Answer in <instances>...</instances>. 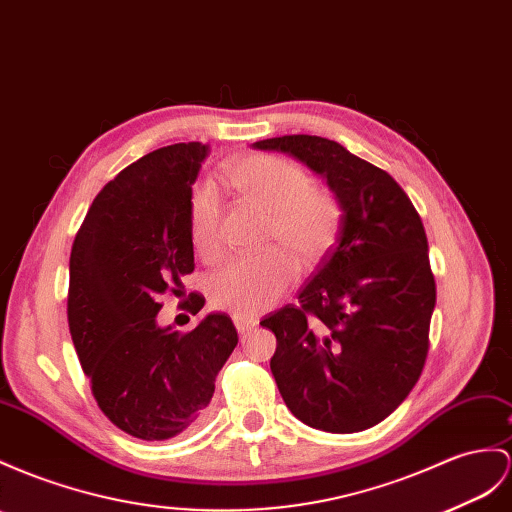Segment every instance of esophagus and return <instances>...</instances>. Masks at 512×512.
<instances>
[{
    "instance_id": "1",
    "label": "esophagus",
    "mask_w": 512,
    "mask_h": 512,
    "mask_svg": "<svg viewBox=\"0 0 512 512\" xmlns=\"http://www.w3.org/2000/svg\"><path fill=\"white\" fill-rule=\"evenodd\" d=\"M233 324H235V329H238V333L244 335V333L251 331L253 326H257V320H251V318H233Z\"/></svg>"
}]
</instances>
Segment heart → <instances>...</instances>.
I'll use <instances>...</instances> for the list:
<instances>
[{
	"label": "heart",
	"instance_id": "1",
	"mask_svg": "<svg viewBox=\"0 0 512 512\" xmlns=\"http://www.w3.org/2000/svg\"><path fill=\"white\" fill-rule=\"evenodd\" d=\"M227 177L242 201L268 212L266 244L283 248L233 261L209 283L216 309L235 318H253L294 283L298 268L293 254L311 268L333 251L344 207L333 190L311 186L305 168L277 155L240 157L229 164ZM220 216L218 190L207 181L199 183L190 196V240L205 261L220 257Z\"/></svg>",
	"mask_w": 512,
	"mask_h": 512
}]
</instances>
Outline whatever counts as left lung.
<instances>
[{"mask_svg": "<svg viewBox=\"0 0 512 512\" xmlns=\"http://www.w3.org/2000/svg\"><path fill=\"white\" fill-rule=\"evenodd\" d=\"M255 147L298 157L344 207L333 251L298 305L259 322L277 337L274 381L311 428H372L409 396L428 355L437 285L422 218L396 179L335 140L296 134Z\"/></svg>", "mask_w": 512, "mask_h": 512, "instance_id": "obj_1", "label": "left lung"}]
</instances>
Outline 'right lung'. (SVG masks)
Returning <instances> with one entry per match:
<instances>
[{"label":"right lung","instance_id":"1","mask_svg":"<svg viewBox=\"0 0 512 512\" xmlns=\"http://www.w3.org/2000/svg\"><path fill=\"white\" fill-rule=\"evenodd\" d=\"M209 144L179 142L129 164L95 196L69 261L67 318L101 413L127 435L164 441L201 422L238 346L227 313L181 333L155 322L162 296L194 272L192 183ZM181 309L205 305L196 292Z\"/></svg>","mask_w":512,"mask_h":512}]
</instances>
